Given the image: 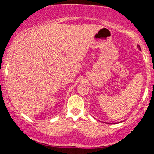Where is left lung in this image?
I'll list each match as a JSON object with an SVG mask.
<instances>
[{
    "label": "left lung",
    "mask_w": 154,
    "mask_h": 154,
    "mask_svg": "<svg viewBox=\"0 0 154 154\" xmlns=\"http://www.w3.org/2000/svg\"><path fill=\"white\" fill-rule=\"evenodd\" d=\"M138 48H139V49H140V50H141V48H140V47H139V45H138Z\"/></svg>",
    "instance_id": "obj_1"
}]
</instances>
